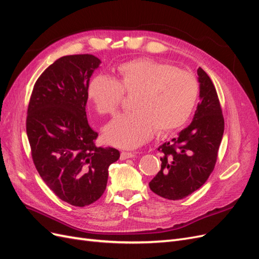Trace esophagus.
Instances as JSON below:
<instances>
[{
    "label": "esophagus",
    "mask_w": 259,
    "mask_h": 259,
    "mask_svg": "<svg viewBox=\"0 0 259 259\" xmlns=\"http://www.w3.org/2000/svg\"><path fill=\"white\" fill-rule=\"evenodd\" d=\"M134 156H135L134 152H126V151L121 152V160L131 159V158H134Z\"/></svg>",
    "instance_id": "obj_1"
}]
</instances>
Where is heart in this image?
<instances>
[{"label": "heart", "instance_id": "heart-1", "mask_svg": "<svg viewBox=\"0 0 259 259\" xmlns=\"http://www.w3.org/2000/svg\"><path fill=\"white\" fill-rule=\"evenodd\" d=\"M120 80L98 74L92 80L89 96L99 114H113L124 99V92L137 93L135 111L122 113L104 130L108 144L124 149L136 148L150 138L155 130L170 132L189 120L200 95L195 75L149 58L123 64Z\"/></svg>", "mask_w": 259, "mask_h": 259}]
</instances>
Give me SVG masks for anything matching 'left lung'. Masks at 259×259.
<instances>
[{"label": "left lung", "mask_w": 259, "mask_h": 259, "mask_svg": "<svg viewBox=\"0 0 259 259\" xmlns=\"http://www.w3.org/2000/svg\"><path fill=\"white\" fill-rule=\"evenodd\" d=\"M200 103L192 122L161 145V170L149 183L160 197L180 200L198 190L214 170L225 130L221 103L210 77L198 69Z\"/></svg>", "instance_id": "8db88e82"}]
</instances>
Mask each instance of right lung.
I'll list each match as a JSON object with an SVG mask.
<instances>
[{"instance_id": "right-lung-1", "label": "right lung", "mask_w": 259, "mask_h": 259, "mask_svg": "<svg viewBox=\"0 0 259 259\" xmlns=\"http://www.w3.org/2000/svg\"><path fill=\"white\" fill-rule=\"evenodd\" d=\"M100 62L90 54L57 59L36 80L27 112L38 174L60 200L80 207L103 195L108 168L120 158L116 149L95 145L98 133L86 116L90 79Z\"/></svg>"}]
</instances>
